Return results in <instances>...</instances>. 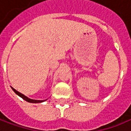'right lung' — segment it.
I'll return each instance as SVG.
<instances>
[{"mask_svg":"<svg viewBox=\"0 0 131 131\" xmlns=\"http://www.w3.org/2000/svg\"><path fill=\"white\" fill-rule=\"evenodd\" d=\"M12 89H13V90L18 95H19L20 97H21L24 100H25V101H27V102H30V103H40V102H42V101H39V100H33V99H30V98L26 97L25 95H24L23 94L20 93L19 92H18L17 90H15V89H13V88H12Z\"/></svg>","mask_w":131,"mask_h":131,"instance_id":"right-lung-1","label":"right lung"}]
</instances>
